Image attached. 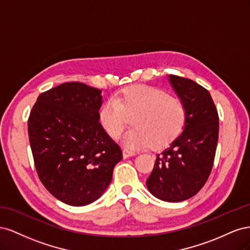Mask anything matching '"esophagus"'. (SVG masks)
<instances>
[{
    "mask_svg": "<svg viewBox=\"0 0 250 250\" xmlns=\"http://www.w3.org/2000/svg\"><path fill=\"white\" fill-rule=\"evenodd\" d=\"M135 153L134 151H131V150H128V149H123V157L124 158H128V157H131V156H134Z\"/></svg>",
    "mask_w": 250,
    "mask_h": 250,
    "instance_id": "1",
    "label": "esophagus"
}]
</instances>
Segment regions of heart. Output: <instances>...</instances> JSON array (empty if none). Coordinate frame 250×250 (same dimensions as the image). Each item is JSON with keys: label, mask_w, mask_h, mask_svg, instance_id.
I'll return each instance as SVG.
<instances>
[{"label": "heart", "mask_w": 250, "mask_h": 250, "mask_svg": "<svg viewBox=\"0 0 250 250\" xmlns=\"http://www.w3.org/2000/svg\"><path fill=\"white\" fill-rule=\"evenodd\" d=\"M131 128L121 138L122 145L139 150L152 145L162 148L183 131L187 112L177 98L151 85L126 87L105 102L99 109V122L110 138L117 139L128 120Z\"/></svg>", "instance_id": "obj_1"}]
</instances>
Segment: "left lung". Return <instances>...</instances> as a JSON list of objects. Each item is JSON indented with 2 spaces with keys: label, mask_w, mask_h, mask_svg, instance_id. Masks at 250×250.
Segmentation results:
<instances>
[{
  "label": "left lung",
  "mask_w": 250,
  "mask_h": 250,
  "mask_svg": "<svg viewBox=\"0 0 250 250\" xmlns=\"http://www.w3.org/2000/svg\"><path fill=\"white\" fill-rule=\"evenodd\" d=\"M168 81L187 112L186 124L176 139L156 154L146 180L154 197L180 202L193 197L207 183L216 153L219 118L208 90L191 79L169 75Z\"/></svg>",
  "instance_id": "obj_1"
}]
</instances>
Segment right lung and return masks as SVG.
<instances>
[{
    "label": "right lung",
    "instance_id": "1",
    "mask_svg": "<svg viewBox=\"0 0 250 250\" xmlns=\"http://www.w3.org/2000/svg\"><path fill=\"white\" fill-rule=\"evenodd\" d=\"M101 90L62 83L41 94L30 112L28 133L44 188L63 203L83 207L108 188L122 151L102 128Z\"/></svg>",
    "mask_w": 250,
    "mask_h": 250
}]
</instances>
